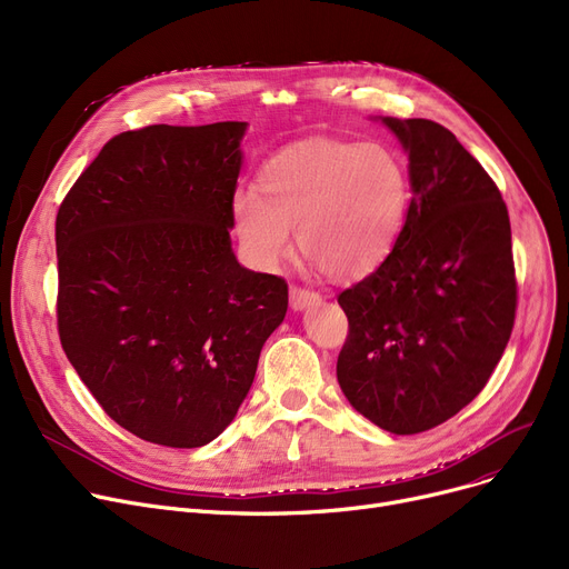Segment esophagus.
Here are the masks:
<instances>
[{
    "label": "esophagus",
    "mask_w": 569,
    "mask_h": 569,
    "mask_svg": "<svg viewBox=\"0 0 569 569\" xmlns=\"http://www.w3.org/2000/svg\"><path fill=\"white\" fill-rule=\"evenodd\" d=\"M316 305H320L318 292L307 290V288H297V286L290 288V309L292 311H305V309L316 307Z\"/></svg>",
    "instance_id": "obj_1"
}]
</instances>
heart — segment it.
<instances>
[{
	"instance_id": "obj_1",
	"label": "heart",
	"mask_w": 569,
	"mask_h": 569,
	"mask_svg": "<svg viewBox=\"0 0 569 569\" xmlns=\"http://www.w3.org/2000/svg\"><path fill=\"white\" fill-rule=\"evenodd\" d=\"M408 209V174L378 142L305 140L258 172L256 189L232 196L234 234L247 258L272 269L297 244L337 283L360 281L390 258Z\"/></svg>"
}]
</instances>
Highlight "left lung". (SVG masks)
Masks as SVG:
<instances>
[{
    "instance_id": "1",
    "label": "left lung",
    "mask_w": 569,
    "mask_h": 569,
    "mask_svg": "<svg viewBox=\"0 0 569 569\" xmlns=\"http://www.w3.org/2000/svg\"><path fill=\"white\" fill-rule=\"evenodd\" d=\"M408 154L410 204L395 251L337 300L350 332L337 362L348 403L410 436L485 390L512 335V230L493 179L431 119L376 117Z\"/></svg>"
}]
</instances>
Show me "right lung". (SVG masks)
<instances>
[{"label":"right lung","instance_id":"1","mask_svg":"<svg viewBox=\"0 0 569 569\" xmlns=\"http://www.w3.org/2000/svg\"><path fill=\"white\" fill-rule=\"evenodd\" d=\"M247 127L119 133L59 207V339L101 408L147 442L221 436L288 311L286 281L232 251Z\"/></svg>","mask_w":569,"mask_h":569}]
</instances>
